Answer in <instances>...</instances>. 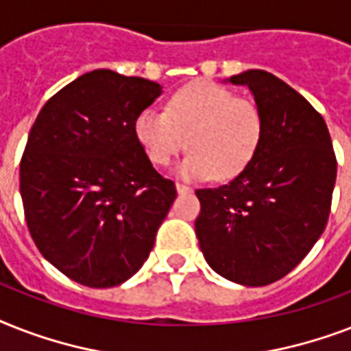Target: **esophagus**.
Returning <instances> with one entry per match:
<instances>
[{
  "label": "esophagus",
  "instance_id": "esophagus-1",
  "mask_svg": "<svg viewBox=\"0 0 351 351\" xmlns=\"http://www.w3.org/2000/svg\"><path fill=\"white\" fill-rule=\"evenodd\" d=\"M176 191H178V195H187V193H191L193 189L189 186H186V184H180V182H176Z\"/></svg>",
  "mask_w": 351,
  "mask_h": 351
}]
</instances>
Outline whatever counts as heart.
Instances as JSON below:
<instances>
[{"instance_id": "1", "label": "heart", "mask_w": 351, "mask_h": 351, "mask_svg": "<svg viewBox=\"0 0 351 351\" xmlns=\"http://www.w3.org/2000/svg\"><path fill=\"white\" fill-rule=\"evenodd\" d=\"M264 112L255 100L237 98L213 82H195L171 96L167 111L145 107L134 120V134L154 165H169L189 145L178 175L202 180L240 175L261 149Z\"/></svg>"}]
</instances>
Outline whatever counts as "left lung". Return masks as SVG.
Instances as JSON below:
<instances>
[{
    "instance_id": "8db88e82",
    "label": "left lung",
    "mask_w": 351,
    "mask_h": 351,
    "mask_svg": "<svg viewBox=\"0 0 351 351\" xmlns=\"http://www.w3.org/2000/svg\"><path fill=\"white\" fill-rule=\"evenodd\" d=\"M264 112V138L230 184L197 189L198 244L215 271L244 286L288 275L326 228L337 158L326 121L277 76L251 69L231 76Z\"/></svg>"
}]
</instances>
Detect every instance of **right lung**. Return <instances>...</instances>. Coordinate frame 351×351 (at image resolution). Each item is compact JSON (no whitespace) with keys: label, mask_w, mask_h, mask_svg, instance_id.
I'll return each instance as SVG.
<instances>
[{"label":"right lung","mask_w":351,"mask_h":351,"mask_svg":"<svg viewBox=\"0 0 351 351\" xmlns=\"http://www.w3.org/2000/svg\"><path fill=\"white\" fill-rule=\"evenodd\" d=\"M156 82L96 69L58 90L19 162L25 220L40 253L74 282L111 288L147 261L176 198L134 134Z\"/></svg>","instance_id":"obj_1"}]
</instances>
